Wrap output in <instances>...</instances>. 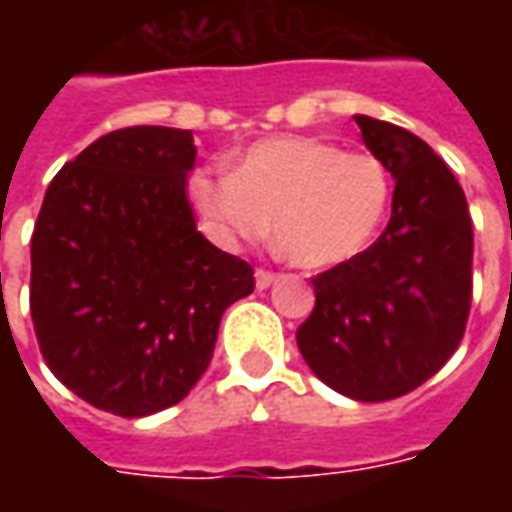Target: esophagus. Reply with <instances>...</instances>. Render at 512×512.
I'll list each match as a JSON object with an SVG mask.
<instances>
[{"label":"esophagus","instance_id":"esophagus-1","mask_svg":"<svg viewBox=\"0 0 512 512\" xmlns=\"http://www.w3.org/2000/svg\"><path fill=\"white\" fill-rule=\"evenodd\" d=\"M274 282H277V274H271V271H263V268H257V271H255V285H257V290L271 288Z\"/></svg>","mask_w":512,"mask_h":512}]
</instances>
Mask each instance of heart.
Listing matches in <instances>:
<instances>
[{
	"instance_id": "obj_1",
	"label": "heart",
	"mask_w": 512,
	"mask_h": 512,
	"mask_svg": "<svg viewBox=\"0 0 512 512\" xmlns=\"http://www.w3.org/2000/svg\"><path fill=\"white\" fill-rule=\"evenodd\" d=\"M197 208L227 246L271 233L301 268H332L362 255L384 224L392 175L373 153H343L307 136H279L246 147L233 175L197 172Z\"/></svg>"
}]
</instances>
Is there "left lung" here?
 <instances>
[{"instance_id": "8db88e82", "label": "left lung", "mask_w": 512, "mask_h": 512, "mask_svg": "<svg viewBox=\"0 0 512 512\" xmlns=\"http://www.w3.org/2000/svg\"><path fill=\"white\" fill-rule=\"evenodd\" d=\"M395 180L373 246L312 279L315 310L296 343L334 392L378 403L425 384L461 345L472 304L474 235L461 183L406 128L354 115Z\"/></svg>"}]
</instances>
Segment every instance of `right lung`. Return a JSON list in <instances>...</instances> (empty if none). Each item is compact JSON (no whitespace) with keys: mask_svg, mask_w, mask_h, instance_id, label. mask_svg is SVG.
<instances>
[{"mask_svg":"<svg viewBox=\"0 0 512 512\" xmlns=\"http://www.w3.org/2000/svg\"><path fill=\"white\" fill-rule=\"evenodd\" d=\"M183 128H120L54 175L32 233L29 310L71 392L117 417L180 403L208 370L252 266L197 230Z\"/></svg>","mask_w":512,"mask_h":512,"instance_id":"right-lung-1","label":"right lung"}]
</instances>
